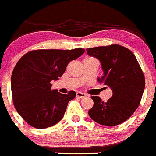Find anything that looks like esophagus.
I'll return each mask as SVG.
<instances>
[{
    "mask_svg": "<svg viewBox=\"0 0 156 156\" xmlns=\"http://www.w3.org/2000/svg\"><path fill=\"white\" fill-rule=\"evenodd\" d=\"M76 97H77V98H85V97L88 96L86 94L83 93V92H76Z\"/></svg>",
    "mask_w": 156,
    "mask_h": 156,
    "instance_id": "34e87169",
    "label": "esophagus"
}]
</instances>
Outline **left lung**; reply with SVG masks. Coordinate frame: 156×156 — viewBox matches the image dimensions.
<instances>
[{
  "label": "left lung",
  "instance_id": "8db88e82",
  "mask_svg": "<svg viewBox=\"0 0 156 156\" xmlns=\"http://www.w3.org/2000/svg\"><path fill=\"white\" fill-rule=\"evenodd\" d=\"M89 56L101 62L103 76L100 83L109 86L113 95L106 102L100 97L92 96L93 107L89 115L105 126H115L127 121L140 105L145 89L142 69L130 50L119 44L87 48Z\"/></svg>",
  "mask_w": 156,
  "mask_h": 156
}]
</instances>
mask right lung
Segmentation results:
<instances>
[{"label": "right lung", "instance_id": "1", "mask_svg": "<svg viewBox=\"0 0 156 156\" xmlns=\"http://www.w3.org/2000/svg\"><path fill=\"white\" fill-rule=\"evenodd\" d=\"M85 52L73 50L41 49L29 51L19 60L11 76L14 107L32 127H52L64 117L67 104L76 96L74 91L61 94L51 90L52 80H58L67 66Z\"/></svg>", "mask_w": 156, "mask_h": 156}]
</instances>
